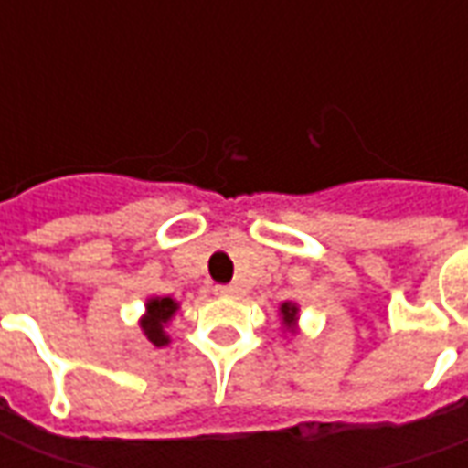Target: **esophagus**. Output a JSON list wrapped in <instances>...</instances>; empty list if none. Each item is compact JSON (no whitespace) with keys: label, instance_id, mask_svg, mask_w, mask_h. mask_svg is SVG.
Returning <instances> with one entry per match:
<instances>
[{"label":"esophagus","instance_id":"obj_1","mask_svg":"<svg viewBox=\"0 0 468 468\" xmlns=\"http://www.w3.org/2000/svg\"><path fill=\"white\" fill-rule=\"evenodd\" d=\"M238 288L235 285H215V295H235Z\"/></svg>","mask_w":468,"mask_h":468}]
</instances>
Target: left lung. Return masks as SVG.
Segmentation results:
<instances>
[{
  "mask_svg": "<svg viewBox=\"0 0 468 468\" xmlns=\"http://www.w3.org/2000/svg\"><path fill=\"white\" fill-rule=\"evenodd\" d=\"M281 318H283V325L288 331H295V321H298V305L291 303V301H285L281 305Z\"/></svg>",
  "mask_w": 468,
  "mask_h": 468,
  "instance_id": "8db88e82",
  "label": "left lung"
}]
</instances>
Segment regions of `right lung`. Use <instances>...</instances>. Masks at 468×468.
Here are the masks:
<instances>
[{"label": "right lung", "mask_w": 468, "mask_h": 468, "mask_svg": "<svg viewBox=\"0 0 468 468\" xmlns=\"http://www.w3.org/2000/svg\"><path fill=\"white\" fill-rule=\"evenodd\" d=\"M175 314H177V301H173L170 295H165V298H150L144 303V315L140 318V328H143V334L147 335L150 344H170V335L165 334V325L173 321Z\"/></svg>", "instance_id": "right-lung-1"}]
</instances>
